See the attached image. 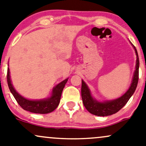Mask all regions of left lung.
<instances>
[{"instance_id":"left-lung-1","label":"left lung","mask_w":146,"mask_h":146,"mask_svg":"<svg viewBox=\"0 0 146 146\" xmlns=\"http://www.w3.org/2000/svg\"><path fill=\"white\" fill-rule=\"evenodd\" d=\"M133 45L134 50H135L136 57H137L135 70L134 72L131 86L129 88L127 91L121 97L117 98V99L112 100V101L105 102L97 101L92 97L88 86L82 80L81 95H82V102L87 111L91 114L101 117L109 116V115L115 114L126 105V103H127V101L131 98V96L133 94L136 89V87L137 86L138 80H139V60L137 50H136L135 47L133 45Z\"/></svg>"}]
</instances>
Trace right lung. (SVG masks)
I'll list each match as a JSON object with an SVG mask.
<instances>
[{
  "mask_svg": "<svg viewBox=\"0 0 146 146\" xmlns=\"http://www.w3.org/2000/svg\"><path fill=\"white\" fill-rule=\"evenodd\" d=\"M68 78H66L62 81L53 88L52 96L50 97L44 98L41 100H29L20 95L15 90L11 83L10 77V71L8 68L7 70V83L9 90L13 94L17 102L24 110L34 113H39V114H47V113L52 112L58 107L59 105L62 90H63L65 84L67 82Z\"/></svg>",
  "mask_w": 146,
  "mask_h": 146,
  "instance_id": "obj_1",
  "label": "right lung"
}]
</instances>
